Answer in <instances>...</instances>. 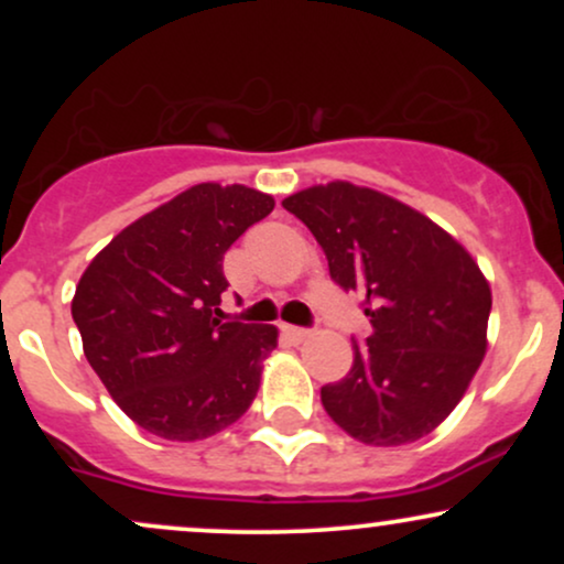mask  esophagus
<instances>
[{"instance_id":"1","label":"esophagus","mask_w":564,"mask_h":564,"mask_svg":"<svg viewBox=\"0 0 564 564\" xmlns=\"http://www.w3.org/2000/svg\"><path fill=\"white\" fill-rule=\"evenodd\" d=\"M283 334H286L291 341H304L313 332H310V328H300V326H283Z\"/></svg>"}]
</instances>
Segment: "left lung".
<instances>
[{
	"mask_svg": "<svg viewBox=\"0 0 564 564\" xmlns=\"http://www.w3.org/2000/svg\"><path fill=\"white\" fill-rule=\"evenodd\" d=\"M307 225L345 291L364 296L371 334L352 341V368L321 387L349 437L405 445L458 405L488 349L490 286L451 232L403 200L352 183L283 198Z\"/></svg>",
	"mask_w": 564,
	"mask_h": 564,
	"instance_id": "8db88e82",
	"label": "left lung"
}]
</instances>
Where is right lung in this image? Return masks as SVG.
Returning a JSON list of instances; mask_svg holds the SVG:
<instances>
[{"instance_id": "add662e5", "label": "right lung", "mask_w": 564, "mask_h": 564, "mask_svg": "<svg viewBox=\"0 0 564 564\" xmlns=\"http://www.w3.org/2000/svg\"><path fill=\"white\" fill-rule=\"evenodd\" d=\"M273 206L254 187L193 185L127 225L79 278L70 315L84 355L151 435L212 437L257 398L278 328L223 321V260Z\"/></svg>"}]
</instances>
